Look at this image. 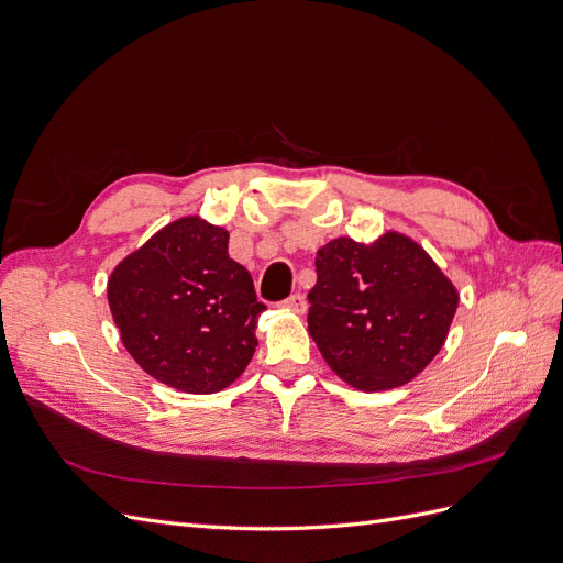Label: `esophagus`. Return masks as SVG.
<instances>
[{
	"label": "esophagus",
	"mask_w": 563,
	"mask_h": 563,
	"mask_svg": "<svg viewBox=\"0 0 563 563\" xmlns=\"http://www.w3.org/2000/svg\"><path fill=\"white\" fill-rule=\"evenodd\" d=\"M282 308H284V310H288V312L302 314V312H305V308H308V300H305V296H302V294H294V296H288V298L282 302Z\"/></svg>",
	"instance_id": "esophagus-1"
}]
</instances>
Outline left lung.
<instances>
[{"label": "left lung", "instance_id": "8db88e82", "mask_svg": "<svg viewBox=\"0 0 563 563\" xmlns=\"http://www.w3.org/2000/svg\"><path fill=\"white\" fill-rule=\"evenodd\" d=\"M308 329L338 378L364 391L411 383L446 343L457 291L411 236H338L317 251Z\"/></svg>", "mask_w": 563, "mask_h": 563}]
</instances>
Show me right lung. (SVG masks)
<instances>
[{"label": "right lung", "instance_id": "obj_1", "mask_svg": "<svg viewBox=\"0 0 563 563\" xmlns=\"http://www.w3.org/2000/svg\"><path fill=\"white\" fill-rule=\"evenodd\" d=\"M230 234L185 216L129 253L108 279V302L126 352L147 376L213 395L242 376L258 345L265 305L249 269L228 255Z\"/></svg>", "mask_w": 563, "mask_h": 563}]
</instances>
